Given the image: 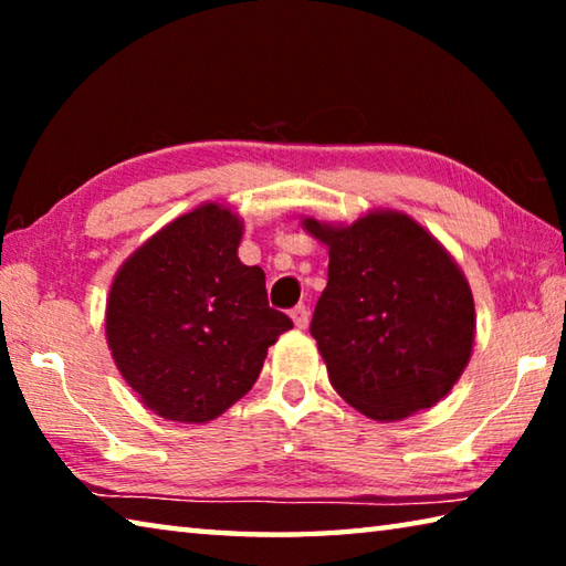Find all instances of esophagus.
Instances as JSON below:
<instances>
[{
  "label": "esophagus",
  "instance_id": "1",
  "mask_svg": "<svg viewBox=\"0 0 566 566\" xmlns=\"http://www.w3.org/2000/svg\"><path fill=\"white\" fill-rule=\"evenodd\" d=\"M292 319H294V324H296V327H300V329H304V327H306V324H310V310H306V306H304V304H296V306H294V310H292Z\"/></svg>",
  "mask_w": 566,
  "mask_h": 566
}]
</instances>
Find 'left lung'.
Returning <instances> with one entry per match:
<instances>
[{"instance_id":"obj_1","label":"left lung","mask_w":566,"mask_h":566,"mask_svg":"<svg viewBox=\"0 0 566 566\" xmlns=\"http://www.w3.org/2000/svg\"><path fill=\"white\" fill-rule=\"evenodd\" d=\"M304 227L329 247V280L310 324L329 381L361 415L395 421L434 407L474 344L464 274L415 219L375 212L334 229Z\"/></svg>"}]
</instances>
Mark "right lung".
Instances as JSON below:
<instances>
[{
    "mask_svg": "<svg viewBox=\"0 0 566 566\" xmlns=\"http://www.w3.org/2000/svg\"><path fill=\"white\" fill-rule=\"evenodd\" d=\"M239 219L205 205L175 219L114 276L107 339L122 377L171 421H209L260 377L292 329L266 302L264 272L239 262Z\"/></svg>",
    "mask_w": 566,
    "mask_h": 566,
    "instance_id": "right-lung-1",
    "label": "right lung"
}]
</instances>
